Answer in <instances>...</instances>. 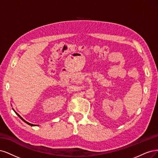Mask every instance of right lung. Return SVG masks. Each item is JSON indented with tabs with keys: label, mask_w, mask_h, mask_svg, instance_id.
I'll use <instances>...</instances> for the list:
<instances>
[{
	"label": "right lung",
	"mask_w": 158,
	"mask_h": 158,
	"mask_svg": "<svg viewBox=\"0 0 158 158\" xmlns=\"http://www.w3.org/2000/svg\"><path fill=\"white\" fill-rule=\"evenodd\" d=\"M15 113H16V114H17V115H18L19 117V118H20V119H22V120H23L24 122H25V123H26L27 124H28V125H31V126H34V125H33V124H31V123H28V122H27L26 121H25V120H24V119H23L22 118L21 116H20V115H19L18 114V113H16V111H15Z\"/></svg>",
	"instance_id": "add662e5"
}]
</instances>
